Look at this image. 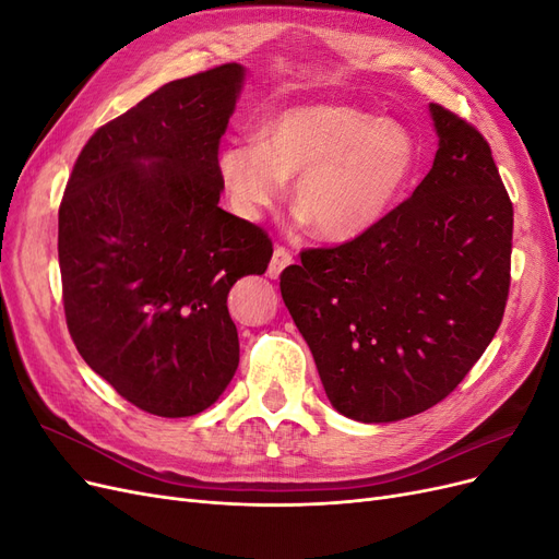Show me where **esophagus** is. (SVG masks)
Returning a JSON list of instances; mask_svg holds the SVG:
<instances>
[{"label":"esophagus","instance_id":"1","mask_svg":"<svg viewBox=\"0 0 559 559\" xmlns=\"http://www.w3.org/2000/svg\"><path fill=\"white\" fill-rule=\"evenodd\" d=\"M292 263H294L292 251L284 249V247H275L273 261H270V265H267V275L273 277V280H277V277L282 275V270H284L286 265H292Z\"/></svg>","mask_w":559,"mask_h":559}]
</instances>
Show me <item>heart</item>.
<instances>
[{
  "label": "heart",
  "instance_id": "obj_1",
  "mask_svg": "<svg viewBox=\"0 0 559 559\" xmlns=\"http://www.w3.org/2000/svg\"><path fill=\"white\" fill-rule=\"evenodd\" d=\"M401 123L349 105H289L261 123L259 142H230L216 167L235 212L259 218L294 181L296 207L319 238H359L389 214L415 170Z\"/></svg>",
  "mask_w": 559,
  "mask_h": 559
}]
</instances>
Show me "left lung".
I'll use <instances>...</instances> for the list:
<instances>
[{"label":"left lung","mask_w":559,"mask_h":559,"mask_svg":"<svg viewBox=\"0 0 559 559\" xmlns=\"http://www.w3.org/2000/svg\"><path fill=\"white\" fill-rule=\"evenodd\" d=\"M429 175L354 240L300 251L280 289L337 413L396 421L454 392L503 319L513 202L487 140L431 105Z\"/></svg>","instance_id":"8db88e82"}]
</instances>
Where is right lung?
<instances>
[{"mask_svg":"<svg viewBox=\"0 0 559 559\" xmlns=\"http://www.w3.org/2000/svg\"><path fill=\"white\" fill-rule=\"evenodd\" d=\"M238 62L165 83L81 148L58 212L64 319L95 373L140 411L191 417L240 364L230 286L273 242L224 212L218 144Z\"/></svg>","mask_w":559,"mask_h":559,"instance_id":"right-lung-1","label":"right lung"}]
</instances>
